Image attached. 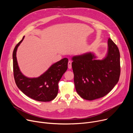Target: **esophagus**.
<instances>
[{"mask_svg":"<svg viewBox=\"0 0 133 133\" xmlns=\"http://www.w3.org/2000/svg\"><path fill=\"white\" fill-rule=\"evenodd\" d=\"M68 67L69 69L72 68V62L71 61H69L68 62Z\"/></svg>","mask_w":133,"mask_h":133,"instance_id":"esophagus-1","label":"esophagus"}]
</instances>
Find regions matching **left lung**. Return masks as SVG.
<instances>
[{
	"label": "left lung",
	"mask_w": 133,
	"mask_h": 133,
	"mask_svg": "<svg viewBox=\"0 0 133 133\" xmlns=\"http://www.w3.org/2000/svg\"><path fill=\"white\" fill-rule=\"evenodd\" d=\"M93 53L87 52L72 57V67L76 92L87 100H93L109 93L119 80L120 55L110 38L108 40L107 55L96 59Z\"/></svg>",
	"instance_id": "1"
}]
</instances>
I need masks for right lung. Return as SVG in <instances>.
Segmentation results:
<instances>
[{
	"label": "right lung",
	"instance_id": "obj_1",
	"mask_svg": "<svg viewBox=\"0 0 133 133\" xmlns=\"http://www.w3.org/2000/svg\"><path fill=\"white\" fill-rule=\"evenodd\" d=\"M16 46L13 52V74L18 88L30 98L41 102L51 101L58 93V82L67 69L68 59L64 58L54 63L38 78H27L21 72L17 60V48L24 39Z\"/></svg>",
	"mask_w": 133,
	"mask_h": 133
}]
</instances>
